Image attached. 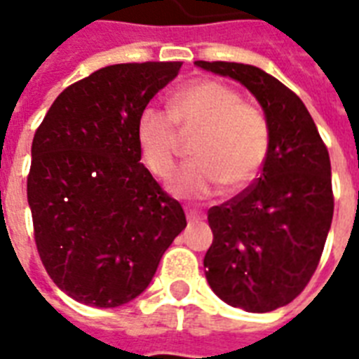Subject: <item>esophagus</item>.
<instances>
[{"label":"esophagus","mask_w":359,"mask_h":359,"mask_svg":"<svg viewBox=\"0 0 359 359\" xmlns=\"http://www.w3.org/2000/svg\"><path fill=\"white\" fill-rule=\"evenodd\" d=\"M186 218H188L190 224H197V222H201L203 219V214L194 210V208H186Z\"/></svg>","instance_id":"1"}]
</instances>
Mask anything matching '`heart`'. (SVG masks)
<instances>
[{"label":"heart","mask_w":359,"mask_h":359,"mask_svg":"<svg viewBox=\"0 0 359 359\" xmlns=\"http://www.w3.org/2000/svg\"><path fill=\"white\" fill-rule=\"evenodd\" d=\"M168 111L143 109L135 137L145 168L168 179L177 168L179 132H197L191 147L196 162L180 169L169 184L175 196L208 199L224 186L238 194L259 177L270 151V128L261 109L242 102L235 87L210 78L191 81L171 97Z\"/></svg>","instance_id":"b5f03b06"}]
</instances>
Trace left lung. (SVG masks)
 <instances>
[{
    "instance_id": "1",
    "label": "left lung",
    "mask_w": 359,
    "mask_h": 359,
    "mask_svg": "<svg viewBox=\"0 0 359 359\" xmlns=\"http://www.w3.org/2000/svg\"><path fill=\"white\" fill-rule=\"evenodd\" d=\"M248 87L264 109L270 151L261 177L208 210L212 245L205 255L216 294L244 311L283 307L306 289L334 218L328 149L296 93L253 65L196 61Z\"/></svg>"
}]
</instances>
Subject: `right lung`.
<instances>
[{
  "label": "right lung",
  "mask_w": 359,
  "mask_h": 359,
  "mask_svg": "<svg viewBox=\"0 0 359 359\" xmlns=\"http://www.w3.org/2000/svg\"><path fill=\"white\" fill-rule=\"evenodd\" d=\"M182 63L109 65L65 89L31 145L27 203L48 276L76 302L117 307L149 287L186 227L141 163V111Z\"/></svg>",
  "instance_id": "obj_1"
}]
</instances>
